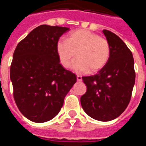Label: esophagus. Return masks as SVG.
<instances>
[{
	"instance_id": "1",
	"label": "esophagus",
	"mask_w": 146,
	"mask_h": 146,
	"mask_svg": "<svg viewBox=\"0 0 146 146\" xmlns=\"http://www.w3.org/2000/svg\"><path fill=\"white\" fill-rule=\"evenodd\" d=\"M77 81H79V82H82V76H80V75H77Z\"/></svg>"
}]
</instances>
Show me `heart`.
Segmentation results:
<instances>
[{
  "label": "heart",
  "mask_w": 146,
  "mask_h": 146,
  "mask_svg": "<svg viewBox=\"0 0 146 146\" xmlns=\"http://www.w3.org/2000/svg\"><path fill=\"white\" fill-rule=\"evenodd\" d=\"M60 61L64 67L71 68L77 73L89 71L96 72L101 70L110 57V46L106 38L89 30L79 29L69 35L67 39H60L57 43Z\"/></svg>",
  "instance_id": "heart-1"
}]
</instances>
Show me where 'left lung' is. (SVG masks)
Listing matches in <instances>:
<instances>
[{
	"mask_svg": "<svg viewBox=\"0 0 146 146\" xmlns=\"http://www.w3.org/2000/svg\"><path fill=\"white\" fill-rule=\"evenodd\" d=\"M110 46L107 64L94 76H83L87 90L81 97L86 113L98 121L118 117L130 102L136 73L131 51L118 36L104 29Z\"/></svg>",
	"mask_w": 146,
	"mask_h": 146,
	"instance_id": "8db88e82",
	"label": "left lung"
}]
</instances>
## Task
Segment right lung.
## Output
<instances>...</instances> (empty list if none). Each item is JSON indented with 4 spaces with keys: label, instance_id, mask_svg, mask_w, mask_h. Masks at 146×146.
Returning <instances> with one entry per match:
<instances>
[{
    "label": "right lung",
    "instance_id": "add662e5",
    "mask_svg": "<svg viewBox=\"0 0 146 146\" xmlns=\"http://www.w3.org/2000/svg\"><path fill=\"white\" fill-rule=\"evenodd\" d=\"M67 27L43 25L17 44L10 65L13 96L21 113L34 122L55 117L76 83L74 74L60 63L57 43Z\"/></svg>",
    "mask_w": 146,
    "mask_h": 146
}]
</instances>
